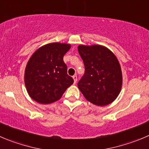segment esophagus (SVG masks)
<instances>
[{
	"label": "esophagus",
	"mask_w": 149,
	"mask_h": 149,
	"mask_svg": "<svg viewBox=\"0 0 149 149\" xmlns=\"http://www.w3.org/2000/svg\"><path fill=\"white\" fill-rule=\"evenodd\" d=\"M72 78H73V80H74V84H75L76 82H77V76H76V75H74L73 77H72Z\"/></svg>",
	"instance_id": "obj_1"
}]
</instances>
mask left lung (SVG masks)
<instances>
[{"instance_id": "8db88e82", "label": "left lung", "mask_w": 149, "mask_h": 149, "mask_svg": "<svg viewBox=\"0 0 149 149\" xmlns=\"http://www.w3.org/2000/svg\"><path fill=\"white\" fill-rule=\"evenodd\" d=\"M84 62V75L77 86L86 100L97 106H105L116 100L122 87V72L118 58L103 45L78 46Z\"/></svg>"}]
</instances>
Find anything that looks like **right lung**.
I'll list each match as a JSON object with an SVG mask.
<instances>
[{"instance_id": "add662e5", "label": "right lung", "mask_w": 149, "mask_h": 149, "mask_svg": "<svg viewBox=\"0 0 149 149\" xmlns=\"http://www.w3.org/2000/svg\"><path fill=\"white\" fill-rule=\"evenodd\" d=\"M70 48V44L52 42L40 47L31 56L25 66L24 81L32 100L43 104L53 103L73 84L63 59Z\"/></svg>"}]
</instances>
